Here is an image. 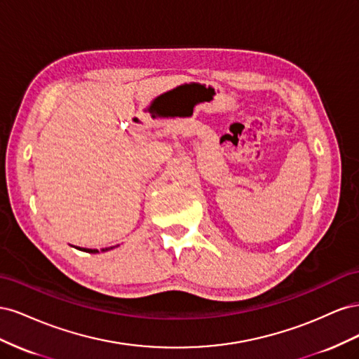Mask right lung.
Wrapping results in <instances>:
<instances>
[{
	"instance_id": "right-lung-1",
	"label": "right lung",
	"mask_w": 359,
	"mask_h": 359,
	"mask_svg": "<svg viewBox=\"0 0 359 359\" xmlns=\"http://www.w3.org/2000/svg\"><path fill=\"white\" fill-rule=\"evenodd\" d=\"M115 247H116V245H115ZM112 248H114V247H107V248H102V250H100V252H107V250H112ZM79 250H82V252H86V253H99V250H95V248L93 250V248H81V247H79Z\"/></svg>"
}]
</instances>
